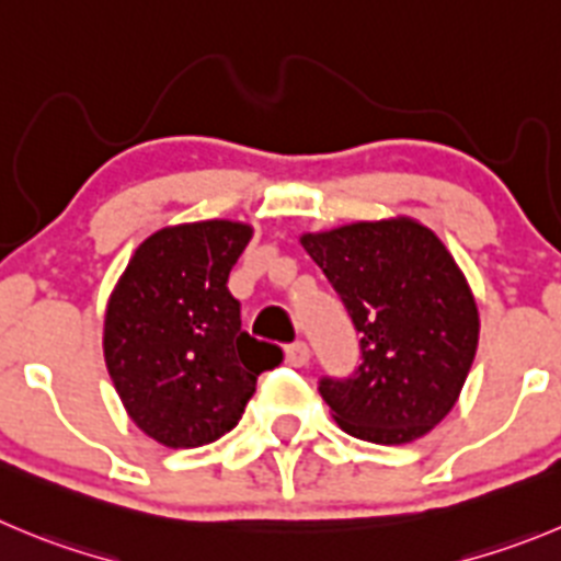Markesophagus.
<instances>
[{
    "label": "esophagus",
    "instance_id": "34e87169",
    "mask_svg": "<svg viewBox=\"0 0 561 561\" xmlns=\"http://www.w3.org/2000/svg\"><path fill=\"white\" fill-rule=\"evenodd\" d=\"M287 363H290L293 368H305V365L310 363V345H307L305 340H296V343L287 345Z\"/></svg>",
    "mask_w": 561,
    "mask_h": 561
}]
</instances>
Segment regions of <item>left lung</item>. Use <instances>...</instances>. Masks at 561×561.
I'll return each instance as SVG.
<instances>
[{
  "mask_svg": "<svg viewBox=\"0 0 561 561\" xmlns=\"http://www.w3.org/2000/svg\"><path fill=\"white\" fill-rule=\"evenodd\" d=\"M359 334V365L321 376L318 392L352 437L401 446L457 404L479 343V310L462 271L432 229L352 224L305 234Z\"/></svg>",
  "mask_w": 561,
  "mask_h": 561,
  "instance_id": "obj_1",
  "label": "left lung"
}]
</instances>
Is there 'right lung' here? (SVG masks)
Returning <instances> with one entry per match:
<instances>
[{"mask_svg":"<svg viewBox=\"0 0 561 561\" xmlns=\"http://www.w3.org/2000/svg\"><path fill=\"white\" fill-rule=\"evenodd\" d=\"M251 240L245 224L160 229L138 245L110 296L104 363L129 417L169 448L232 432L256 376L285 359L240 329L229 271Z\"/></svg>","mask_w":561,"mask_h":561,"instance_id":"add662e5","label":"right lung"}]
</instances>
